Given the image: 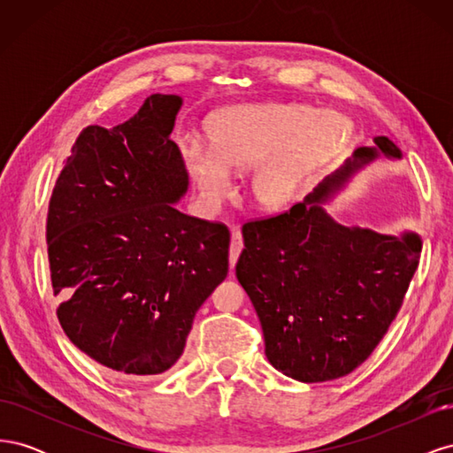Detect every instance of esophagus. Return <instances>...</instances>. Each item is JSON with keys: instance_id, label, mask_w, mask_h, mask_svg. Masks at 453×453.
Segmentation results:
<instances>
[{"instance_id": "esophagus-1", "label": "esophagus", "mask_w": 453, "mask_h": 453, "mask_svg": "<svg viewBox=\"0 0 453 453\" xmlns=\"http://www.w3.org/2000/svg\"><path fill=\"white\" fill-rule=\"evenodd\" d=\"M242 250H243L242 232L238 228H234V230H232V234H230V268L236 266Z\"/></svg>"}]
</instances>
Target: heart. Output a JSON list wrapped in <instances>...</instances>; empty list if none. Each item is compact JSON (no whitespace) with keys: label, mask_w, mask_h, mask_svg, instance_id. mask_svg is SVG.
Segmentation results:
<instances>
[{"label":"heart","mask_w":453,"mask_h":453,"mask_svg":"<svg viewBox=\"0 0 453 453\" xmlns=\"http://www.w3.org/2000/svg\"><path fill=\"white\" fill-rule=\"evenodd\" d=\"M349 134L346 119L311 105L240 104L205 120L208 145L188 138L180 149L205 205L230 195V170H251V200L263 211L278 213L293 208Z\"/></svg>","instance_id":"b5f03b06"}]
</instances>
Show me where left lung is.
<instances>
[{"label":"left lung","instance_id":"1","mask_svg":"<svg viewBox=\"0 0 453 453\" xmlns=\"http://www.w3.org/2000/svg\"><path fill=\"white\" fill-rule=\"evenodd\" d=\"M401 160L386 135L359 147L303 202L243 225L236 278L263 326L266 357L298 381L349 374L380 344L419 263L412 230L381 234L340 225L326 203L378 158Z\"/></svg>","mask_w":453,"mask_h":453}]
</instances>
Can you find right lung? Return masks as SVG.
Returning a JSON list of instances; mask_svg holds the SVG:
<instances>
[{"mask_svg":"<svg viewBox=\"0 0 453 453\" xmlns=\"http://www.w3.org/2000/svg\"><path fill=\"white\" fill-rule=\"evenodd\" d=\"M181 96L153 94L115 128L87 127L54 185L47 248L73 344L128 376L172 368L228 273L226 226L175 208L188 190L170 140Z\"/></svg>","mask_w":453,"mask_h":453,"instance_id":"add662e5","label":"right lung"}]
</instances>
